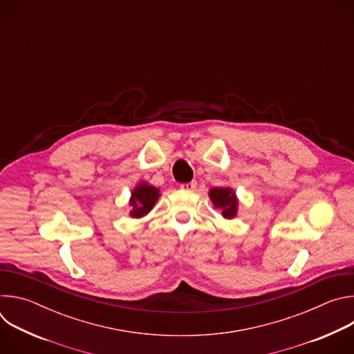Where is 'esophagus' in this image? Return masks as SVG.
Returning <instances> with one entry per match:
<instances>
[{
	"instance_id": "34e87169",
	"label": "esophagus",
	"mask_w": 354,
	"mask_h": 354,
	"mask_svg": "<svg viewBox=\"0 0 354 354\" xmlns=\"http://www.w3.org/2000/svg\"><path fill=\"white\" fill-rule=\"evenodd\" d=\"M196 186H197V183L193 180V182H189V183H182V185H180V189L190 192V190H194Z\"/></svg>"
}]
</instances>
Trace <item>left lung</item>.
<instances>
[{
  "label": "left lung",
  "mask_w": 354,
  "mask_h": 354,
  "mask_svg": "<svg viewBox=\"0 0 354 354\" xmlns=\"http://www.w3.org/2000/svg\"><path fill=\"white\" fill-rule=\"evenodd\" d=\"M209 197L213 201L216 209L221 210V214L227 220H232L238 214V197L232 187H212L209 190Z\"/></svg>",
  "instance_id": "left-lung-1"
}]
</instances>
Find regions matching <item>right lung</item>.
Segmentation results:
<instances>
[{
	"label": "right lung",
	"mask_w": 354,
	"mask_h": 354,
	"mask_svg": "<svg viewBox=\"0 0 354 354\" xmlns=\"http://www.w3.org/2000/svg\"><path fill=\"white\" fill-rule=\"evenodd\" d=\"M160 196L161 194L158 187L149 185L145 180L137 182L136 187L131 190V196L129 200V206L131 207L129 216L131 218H141L147 216L154 209Z\"/></svg>",
	"instance_id": "right-lung-1"
}]
</instances>
